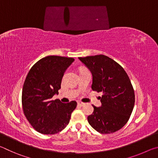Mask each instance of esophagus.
Wrapping results in <instances>:
<instances>
[{"label":"esophagus","mask_w":158,"mask_h":158,"mask_svg":"<svg viewBox=\"0 0 158 158\" xmlns=\"http://www.w3.org/2000/svg\"><path fill=\"white\" fill-rule=\"evenodd\" d=\"M77 104H78V105L79 106H84L85 105V103L84 102H77Z\"/></svg>","instance_id":"esophagus-1"}]
</instances>
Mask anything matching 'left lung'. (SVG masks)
I'll return each mask as SVG.
<instances>
[{
  "instance_id": "obj_1",
  "label": "left lung",
  "mask_w": 158,
  "mask_h": 158,
  "mask_svg": "<svg viewBox=\"0 0 158 158\" xmlns=\"http://www.w3.org/2000/svg\"><path fill=\"white\" fill-rule=\"evenodd\" d=\"M79 58L91 72L93 90L102 92V106L93 105L94 111L88 121L101 134L116 132L127 123L135 105V90L129 77L122 66L106 56Z\"/></svg>"
}]
</instances>
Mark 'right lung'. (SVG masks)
<instances>
[{
    "instance_id": "right-lung-1",
    "label": "right lung",
    "mask_w": 158,
    "mask_h": 158,
    "mask_svg": "<svg viewBox=\"0 0 158 158\" xmlns=\"http://www.w3.org/2000/svg\"><path fill=\"white\" fill-rule=\"evenodd\" d=\"M73 58L49 56L35 63L23 83L21 103L24 116L32 127L44 135H54L68 125L77 107L76 101L62 103L52 100L60 89L61 80Z\"/></svg>"
}]
</instances>
